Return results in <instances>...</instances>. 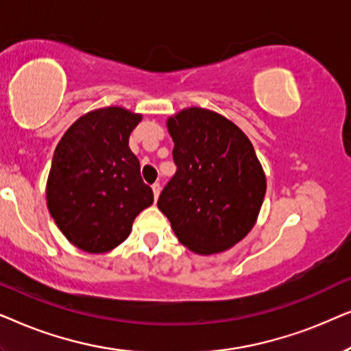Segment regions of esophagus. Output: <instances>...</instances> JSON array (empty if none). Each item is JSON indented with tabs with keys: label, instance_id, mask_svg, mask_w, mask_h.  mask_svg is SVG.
I'll return each instance as SVG.
<instances>
[{
	"label": "esophagus",
	"instance_id": "obj_1",
	"mask_svg": "<svg viewBox=\"0 0 351 351\" xmlns=\"http://www.w3.org/2000/svg\"><path fill=\"white\" fill-rule=\"evenodd\" d=\"M152 191H154V197H158V194H160V183H154L152 184Z\"/></svg>",
	"mask_w": 351,
	"mask_h": 351
}]
</instances>
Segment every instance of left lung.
I'll use <instances>...</instances> for the list:
<instances>
[{
  "mask_svg": "<svg viewBox=\"0 0 351 351\" xmlns=\"http://www.w3.org/2000/svg\"><path fill=\"white\" fill-rule=\"evenodd\" d=\"M176 173L157 200L183 245L212 255L244 239L266 178L249 138L212 110L191 107L167 121Z\"/></svg>",
  "mask_w": 351,
  "mask_h": 351,
  "instance_id": "obj_1",
  "label": "left lung"
}]
</instances>
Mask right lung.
Wrapping results in <instances>:
<instances>
[{"label":"right lung","mask_w":351,"mask_h":351,"mask_svg":"<svg viewBox=\"0 0 351 351\" xmlns=\"http://www.w3.org/2000/svg\"><path fill=\"white\" fill-rule=\"evenodd\" d=\"M141 115L106 107L83 115L54 151L46 186L51 217L78 249L102 254L127 239L134 218L154 202L128 146Z\"/></svg>","instance_id":"1"}]
</instances>
